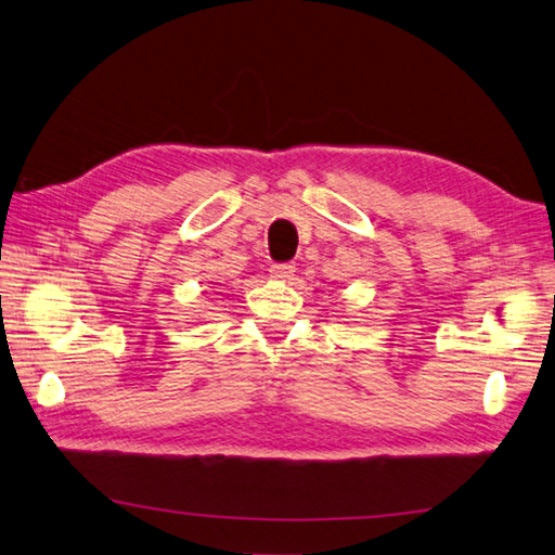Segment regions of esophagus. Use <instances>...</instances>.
<instances>
[{"instance_id":"obj_1","label":"esophagus","mask_w":555,"mask_h":555,"mask_svg":"<svg viewBox=\"0 0 555 555\" xmlns=\"http://www.w3.org/2000/svg\"><path fill=\"white\" fill-rule=\"evenodd\" d=\"M295 272V264L293 262H279V264H272L269 267V274H272V279H279V281H288Z\"/></svg>"}]
</instances>
